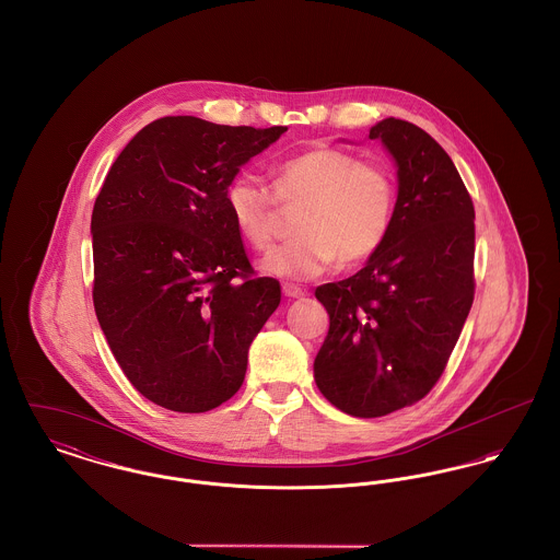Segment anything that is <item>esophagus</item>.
<instances>
[{
  "label": "esophagus",
  "mask_w": 560,
  "mask_h": 560,
  "mask_svg": "<svg viewBox=\"0 0 560 560\" xmlns=\"http://www.w3.org/2000/svg\"><path fill=\"white\" fill-rule=\"evenodd\" d=\"M283 296L302 298L304 296V290H300L298 285H292V283H285V285H283Z\"/></svg>",
  "instance_id": "1"
}]
</instances>
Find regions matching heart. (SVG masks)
<instances>
[{
	"label": "heart",
	"mask_w": 560,
	"mask_h": 560,
	"mask_svg": "<svg viewBox=\"0 0 560 560\" xmlns=\"http://www.w3.org/2000/svg\"><path fill=\"white\" fill-rule=\"evenodd\" d=\"M275 192L283 207L300 209L298 236L272 249L260 268L290 281H311L338 258L360 262L383 245L394 222L392 175L342 150H313L283 163ZM277 198L249 171L238 173L226 190L232 222L254 249L272 245Z\"/></svg>",
	"instance_id": "b5f03b06"
}]
</instances>
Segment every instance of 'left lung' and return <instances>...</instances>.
<instances>
[{
	"mask_svg": "<svg viewBox=\"0 0 560 560\" xmlns=\"http://www.w3.org/2000/svg\"><path fill=\"white\" fill-rule=\"evenodd\" d=\"M397 168L394 222L349 279L315 290L329 329L315 363L324 397L351 417H385L442 376L474 302V205L442 145L412 122L370 129Z\"/></svg>",
	"mask_w": 560,
	"mask_h": 560,
	"instance_id": "left-lung-1",
	"label": "left lung"
}]
</instances>
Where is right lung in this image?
I'll list each match as a JSON object with an SVG mask.
<instances>
[{"mask_svg": "<svg viewBox=\"0 0 560 560\" xmlns=\"http://www.w3.org/2000/svg\"><path fill=\"white\" fill-rule=\"evenodd\" d=\"M285 131L166 116L132 137L103 182L95 313L132 387L166 410L231 399L281 302L279 281L254 277L226 190Z\"/></svg>", "mask_w": 560, "mask_h": 560, "instance_id": "1", "label": "right lung"}]
</instances>
